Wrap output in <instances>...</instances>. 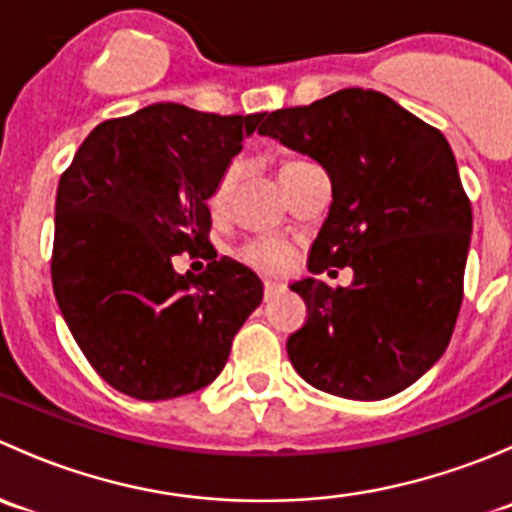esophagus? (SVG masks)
Masks as SVG:
<instances>
[{
	"mask_svg": "<svg viewBox=\"0 0 512 512\" xmlns=\"http://www.w3.org/2000/svg\"><path fill=\"white\" fill-rule=\"evenodd\" d=\"M280 292H282V285H277V282H265V302H270V299Z\"/></svg>",
	"mask_w": 512,
	"mask_h": 512,
	"instance_id": "34e87169",
	"label": "esophagus"
}]
</instances>
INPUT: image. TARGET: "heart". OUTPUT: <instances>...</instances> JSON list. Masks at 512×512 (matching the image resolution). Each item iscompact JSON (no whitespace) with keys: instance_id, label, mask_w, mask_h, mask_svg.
I'll return each mask as SVG.
<instances>
[{"instance_id":"b5f03b06","label":"heart","mask_w":512,"mask_h":512,"mask_svg":"<svg viewBox=\"0 0 512 512\" xmlns=\"http://www.w3.org/2000/svg\"><path fill=\"white\" fill-rule=\"evenodd\" d=\"M302 165H309V160H287L282 165L280 175L292 173V170L302 168ZM237 183V165H227L223 173L218 175V180L213 183L208 193V213L213 215L215 220L223 218L230 208L232 190H235ZM240 260L245 265H250L252 270L262 272V275H282L287 270L289 262H292V247L287 245L285 240H277V237H255V240L245 242L240 247Z\"/></svg>"}]
</instances>
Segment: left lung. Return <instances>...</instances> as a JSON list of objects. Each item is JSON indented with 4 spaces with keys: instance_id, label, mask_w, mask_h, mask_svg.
Listing matches in <instances>:
<instances>
[{
    "instance_id": "obj_1",
    "label": "left lung",
    "mask_w": 512,
    "mask_h": 512,
    "mask_svg": "<svg viewBox=\"0 0 512 512\" xmlns=\"http://www.w3.org/2000/svg\"><path fill=\"white\" fill-rule=\"evenodd\" d=\"M257 131L307 153L332 180L309 272L354 270L349 287L294 282L309 314L287 339L289 361L342 399L399 394L441 359L461 312L473 213L451 146L371 89L265 113Z\"/></svg>"
}]
</instances>
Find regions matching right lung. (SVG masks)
<instances>
[{
  "instance_id": "right-lung-1",
  "label": "right lung",
  "mask_w": 512,
  "mask_h": 512,
  "mask_svg": "<svg viewBox=\"0 0 512 512\" xmlns=\"http://www.w3.org/2000/svg\"><path fill=\"white\" fill-rule=\"evenodd\" d=\"M262 116L153 103L98 123L61 173L51 285L79 349L121 394L208 386L260 307L262 282L240 262L178 275L173 260L210 247L205 200Z\"/></svg>"
}]
</instances>
